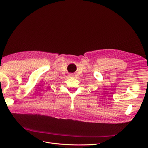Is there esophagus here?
Instances as JSON below:
<instances>
[{
	"label": "esophagus",
	"instance_id": "obj_1",
	"mask_svg": "<svg viewBox=\"0 0 148 148\" xmlns=\"http://www.w3.org/2000/svg\"><path fill=\"white\" fill-rule=\"evenodd\" d=\"M69 76L70 77H73V75H72V74H70Z\"/></svg>",
	"mask_w": 148,
	"mask_h": 148
}]
</instances>
